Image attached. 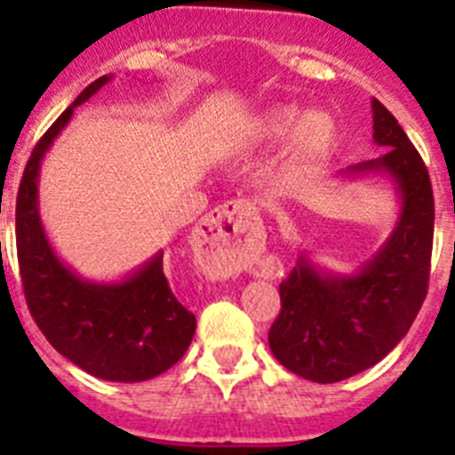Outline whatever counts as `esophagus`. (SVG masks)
<instances>
[{
    "label": "esophagus",
    "mask_w": 455,
    "mask_h": 455,
    "mask_svg": "<svg viewBox=\"0 0 455 455\" xmlns=\"http://www.w3.org/2000/svg\"><path fill=\"white\" fill-rule=\"evenodd\" d=\"M196 243L203 268L212 275L246 268L264 251V232L255 219V207L248 200L220 204L198 225Z\"/></svg>",
    "instance_id": "esophagus-1"
}]
</instances>
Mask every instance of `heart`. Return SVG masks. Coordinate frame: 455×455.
Listing matches in <instances>:
<instances>
[{
  "label": "heart",
  "mask_w": 455,
  "mask_h": 455,
  "mask_svg": "<svg viewBox=\"0 0 455 455\" xmlns=\"http://www.w3.org/2000/svg\"><path fill=\"white\" fill-rule=\"evenodd\" d=\"M289 134V155L296 162H316L335 148L339 127L331 114L309 111L300 116L296 107H275L257 123L262 140H280Z\"/></svg>",
  "instance_id": "b5f03b06"
}]
</instances>
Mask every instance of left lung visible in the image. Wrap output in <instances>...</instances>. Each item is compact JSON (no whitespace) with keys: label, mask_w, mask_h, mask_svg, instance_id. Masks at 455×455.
<instances>
[{"label":"left lung","mask_w":455,"mask_h":455,"mask_svg":"<svg viewBox=\"0 0 455 455\" xmlns=\"http://www.w3.org/2000/svg\"><path fill=\"white\" fill-rule=\"evenodd\" d=\"M373 140L383 156L341 175L392 180L401 214L385 246L355 273H331L300 255L280 284L283 309L268 347L283 367L315 383L347 380L380 363L405 337L428 291L435 204L428 171L403 127L371 100Z\"/></svg>","instance_id":"left-lung-1"}]
</instances>
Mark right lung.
<instances>
[{"label":"right lung","mask_w":455,"mask_h":455,"mask_svg":"<svg viewBox=\"0 0 455 455\" xmlns=\"http://www.w3.org/2000/svg\"><path fill=\"white\" fill-rule=\"evenodd\" d=\"M111 75L95 79L36 143L15 204V239L24 299L52 347L86 373L114 383L159 376L187 353L196 316L175 299L164 275V251L118 283H91L59 259L40 223V162Z\"/></svg>","instance_id":"1"}]
</instances>
